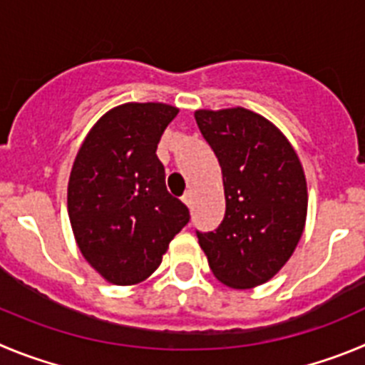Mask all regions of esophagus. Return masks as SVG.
I'll use <instances>...</instances> for the list:
<instances>
[{
  "label": "esophagus",
  "instance_id": "1",
  "mask_svg": "<svg viewBox=\"0 0 365 365\" xmlns=\"http://www.w3.org/2000/svg\"><path fill=\"white\" fill-rule=\"evenodd\" d=\"M183 203H185L187 207H190L192 205V195H190V192H185V195H183Z\"/></svg>",
  "mask_w": 365,
  "mask_h": 365
}]
</instances>
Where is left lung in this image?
Listing matches in <instances>:
<instances>
[{
    "label": "left lung",
    "mask_w": 365,
    "mask_h": 365,
    "mask_svg": "<svg viewBox=\"0 0 365 365\" xmlns=\"http://www.w3.org/2000/svg\"><path fill=\"white\" fill-rule=\"evenodd\" d=\"M222 167L225 216L196 232L212 274L232 289L271 280L291 258L307 216V183L297 150L277 125L244 107L195 113Z\"/></svg>",
    "instance_id": "left-lung-1"
}]
</instances>
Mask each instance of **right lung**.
Listing matches in <instances>:
<instances>
[{
    "mask_svg": "<svg viewBox=\"0 0 365 365\" xmlns=\"http://www.w3.org/2000/svg\"><path fill=\"white\" fill-rule=\"evenodd\" d=\"M176 114L167 103L118 105L88 130L72 165V232L85 260L114 285L147 280L189 222V209L169 195L156 156Z\"/></svg>",
    "mask_w": 365,
    "mask_h": 365,
    "instance_id": "obj_1",
    "label": "right lung"
}]
</instances>
